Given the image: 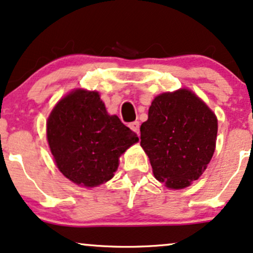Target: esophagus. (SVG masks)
<instances>
[{
    "mask_svg": "<svg viewBox=\"0 0 253 253\" xmlns=\"http://www.w3.org/2000/svg\"><path fill=\"white\" fill-rule=\"evenodd\" d=\"M129 127L132 130V131H135L137 135L139 136V122L138 121H135V122H132V123H130Z\"/></svg>",
    "mask_w": 253,
    "mask_h": 253,
    "instance_id": "obj_1",
    "label": "esophagus"
}]
</instances>
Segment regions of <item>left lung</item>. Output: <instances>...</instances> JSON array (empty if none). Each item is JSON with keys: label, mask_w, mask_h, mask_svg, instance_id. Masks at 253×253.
<instances>
[{"label": "left lung", "mask_w": 253, "mask_h": 253, "mask_svg": "<svg viewBox=\"0 0 253 253\" xmlns=\"http://www.w3.org/2000/svg\"><path fill=\"white\" fill-rule=\"evenodd\" d=\"M217 130L216 115L191 90L155 97L141 126V146L156 179L174 190L198 179L213 156Z\"/></svg>", "instance_id": "1"}]
</instances>
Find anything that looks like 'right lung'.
I'll return each instance as SVG.
<instances>
[{"label":"right lung","mask_w":253,"mask_h":253,"mask_svg":"<svg viewBox=\"0 0 253 253\" xmlns=\"http://www.w3.org/2000/svg\"><path fill=\"white\" fill-rule=\"evenodd\" d=\"M46 138L58 170L77 185L93 188L114 177L118 158L138 137L108 115L97 91L76 89L46 121Z\"/></svg>","instance_id":"1"}]
</instances>
